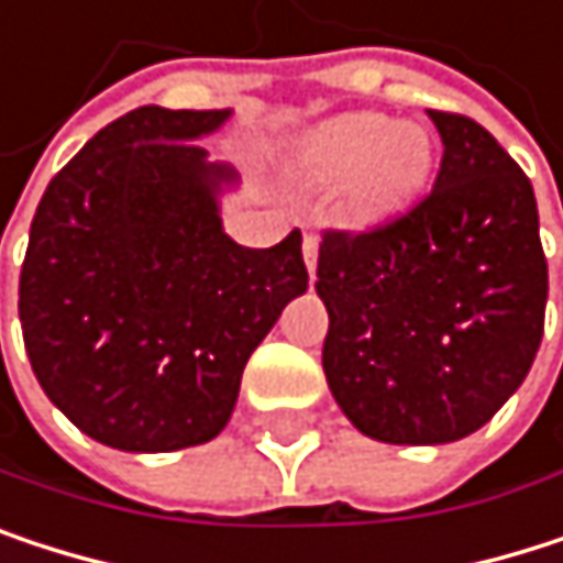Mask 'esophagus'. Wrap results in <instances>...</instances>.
Returning a JSON list of instances; mask_svg holds the SVG:
<instances>
[{"mask_svg":"<svg viewBox=\"0 0 563 563\" xmlns=\"http://www.w3.org/2000/svg\"><path fill=\"white\" fill-rule=\"evenodd\" d=\"M301 252H305V265H308V272L314 275V268H318V235H314V232H308V235H305Z\"/></svg>","mask_w":563,"mask_h":563,"instance_id":"1","label":"esophagus"}]
</instances>
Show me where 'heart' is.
I'll list each match as a JSON object with an SVG mask.
<instances>
[{"instance_id":"1","label":"heart","mask_w":563,"mask_h":563,"mask_svg":"<svg viewBox=\"0 0 563 563\" xmlns=\"http://www.w3.org/2000/svg\"><path fill=\"white\" fill-rule=\"evenodd\" d=\"M301 169L324 186H347L351 209L387 216L420 192L429 141L413 124L357 111L314 128L301 143Z\"/></svg>"}]
</instances>
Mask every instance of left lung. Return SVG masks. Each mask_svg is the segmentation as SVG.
Returning <instances> with one entry per match:
<instances>
[{
	"mask_svg": "<svg viewBox=\"0 0 563 563\" xmlns=\"http://www.w3.org/2000/svg\"><path fill=\"white\" fill-rule=\"evenodd\" d=\"M429 118L442 137L432 189L367 232L328 229L318 252L328 387L364 435L394 445L492 420L534 364L548 305L531 179L472 118Z\"/></svg>",
	"mask_w": 563,
	"mask_h": 563,
	"instance_id": "1",
	"label": "left lung"
}]
</instances>
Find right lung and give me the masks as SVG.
Instances as JSON below:
<instances>
[{
	"mask_svg": "<svg viewBox=\"0 0 563 563\" xmlns=\"http://www.w3.org/2000/svg\"><path fill=\"white\" fill-rule=\"evenodd\" d=\"M229 111L137 108L58 169L29 232L19 321L45 397L124 452L209 442L242 371L308 288L301 232L245 249L222 232L235 169L199 137Z\"/></svg>",
	"mask_w": 563,
	"mask_h": 563,
	"instance_id": "right-lung-1",
	"label": "right lung"
}]
</instances>
